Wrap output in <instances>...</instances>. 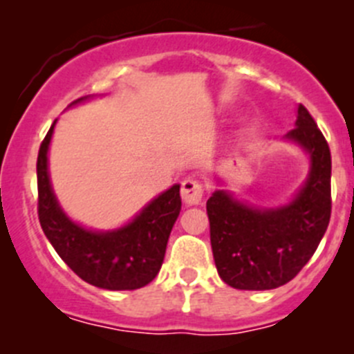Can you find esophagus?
Returning a JSON list of instances; mask_svg holds the SVG:
<instances>
[{
	"label": "esophagus",
	"mask_w": 354,
	"mask_h": 354,
	"mask_svg": "<svg viewBox=\"0 0 354 354\" xmlns=\"http://www.w3.org/2000/svg\"><path fill=\"white\" fill-rule=\"evenodd\" d=\"M180 196H183L186 205H198L203 196L202 184L196 179H186L180 187Z\"/></svg>",
	"instance_id": "34e87169"
}]
</instances>
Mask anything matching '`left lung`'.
Listing matches in <instances>:
<instances>
[{
	"mask_svg": "<svg viewBox=\"0 0 354 354\" xmlns=\"http://www.w3.org/2000/svg\"><path fill=\"white\" fill-rule=\"evenodd\" d=\"M284 138L309 156L306 183L290 202L249 205L228 189H216L207 200L217 274L235 290L263 291L290 283L314 254L328 226L332 158L304 105H298L295 128Z\"/></svg>",
	"mask_w": 354,
	"mask_h": 354,
	"instance_id": "obj_1",
	"label": "left lung"
}]
</instances>
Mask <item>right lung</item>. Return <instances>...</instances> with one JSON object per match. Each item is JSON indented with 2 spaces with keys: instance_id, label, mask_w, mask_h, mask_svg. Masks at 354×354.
I'll list each match as a JSON object with an SVG mask.
<instances>
[{
  "instance_id": "add662e5",
  "label": "right lung",
  "mask_w": 354,
  "mask_h": 354,
  "mask_svg": "<svg viewBox=\"0 0 354 354\" xmlns=\"http://www.w3.org/2000/svg\"><path fill=\"white\" fill-rule=\"evenodd\" d=\"M91 98L84 96L70 106ZM56 121L41 142L37 161L38 219L45 236L64 263L93 286L110 291L145 286L163 265L168 236L183 205L180 184L158 194L121 228L103 232L79 225L61 209L48 175V145Z\"/></svg>"
}]
</instances>
